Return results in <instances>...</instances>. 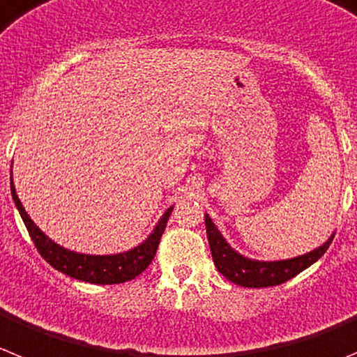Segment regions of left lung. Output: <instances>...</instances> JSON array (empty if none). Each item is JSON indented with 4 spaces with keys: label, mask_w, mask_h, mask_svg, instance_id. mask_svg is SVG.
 Segmentation results:
<instances>
[{
    "label": "left lung",
    "mask_w": 357,
    "mask_h": 357,
    "mask_svg": "<svg viewBox=\"0 0 357 357\" xmlns=\"http://www.w3.org/2000/svg\"><path fill=\"white\" fill-rule=\"evenodd\" d=\"M205 227H207V238L208 244H211L214 266L231 283L248 287V289L281 285V283L292 280L294 276H297L299 273L308 269L312 264H315L328 251L329 244L333 243V237H335V234H333L328 238V243H324L320 248H317V250L310 251L306 255H301V257L278 261H260L251 260V258L243 257V255H238L235 250H231L230 244L221 235V231L212 223V219L208 218V214H205Z\"/></svg>",
    "instance_id": "left-lung-1"
}]
</instances>
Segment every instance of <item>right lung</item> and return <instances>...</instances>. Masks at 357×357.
Returning a JSON list of instances; mask_svg holds the SVG:
<instances>
[{
	"instance_id": "right-lung-1",
	"label": "right lung",
	"mask_w": 357,
	"mask_h": 357,
	"mask_svg": "<svg viewBox=\"0 0 357 357\" xmlns=\"http://www.w3.org/2000/svg\"><path fill=\"white\" fill-rule=\"evenodd\" d=\"M10 191H12L15 207L19 208V214H21L26 228H28L29 237L35 243L42 258L47 264H51L54 269L60 271V273L67 274L70 278H76L79 281H86V283H96V285L126 283V281H130L136 276H139L150 266L153 257H155L159 241H161L162 234H165L166 223H168L169 214L173 211V207H169L165 212L161 221L157 223V227L153 228V231L149 235L145 243H142L134 250L126 251V253L102 255L100 257V255H84L76 253V251H68L65 248L58 246L56 243H52L51 238L26 214L17 192H15V185L12 178H10Z\"/></svg>"
}]
</instances>
